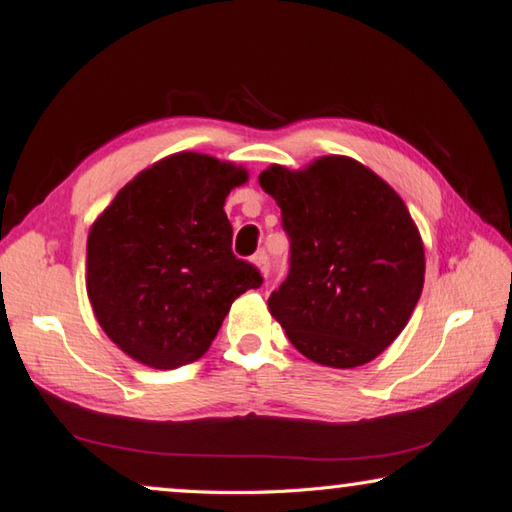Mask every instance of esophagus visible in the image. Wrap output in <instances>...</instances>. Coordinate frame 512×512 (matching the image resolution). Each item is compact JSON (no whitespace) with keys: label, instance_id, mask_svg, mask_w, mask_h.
<instances>
[{"label":"esophagus","instance_id":"obj_1","mask_svg":"<svg viewBox=\"0 0 512 512\" xmlns=\"http://www.w3.org/2000/svg\"><path fill=\"white\" fill-rule=\"evenodd\" d=\"M253 262L259 266V270H262L264 275L270 273V257H268L266 250H259V253L253 257Z\"/></svg>","mask_w":512,"mask_h":512}]
</instances>
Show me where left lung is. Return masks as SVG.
I'll use <instances>...</instances> for the list:
<instances>
[{
    "label": "left lung",
    "mask_w": 512,
    "mask_h": 512,
    "mask_svg": "<svg viewBox=\"0 0 512 512\" xmlns=\"http://www.w3.org/2000/svg\"><path fill=\"white\" fill-rule=\"evenodd\" d=\"M259 186L282 208L288 277L268 308L299 353L333 368L368 364L408 324L424 288V246L406 204L348 157L270 166Z\"/></svg>",
    "instance_id": "obj_1"
}]
</instances>
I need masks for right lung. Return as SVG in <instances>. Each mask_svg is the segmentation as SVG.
Segmentation results:
<instances>
[{"label":"right lung","instance_id":"add662e5","mask_svg":"<svg viewBox=\"0 0 512 512\" xmlns=\"http://www.w3.org/2000/svg\"><path fill=\"white\" fill-rule=\"evenodd\" d=\"M246 170L170 155L119 190L90 228L86 286L104 333L137 362L177 368L202 357L230 304L264 282L235 257L224 213Z\"/></svg>","mask_w":512,"mask_h":512}]
</instances>
